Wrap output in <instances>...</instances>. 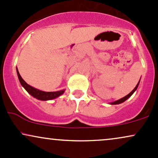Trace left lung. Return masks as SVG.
Segmentation results:
<instances>
[{"instance_id": "8db88e82", "label": "left lung", "mask_w": 158, "mask_h": 158, "mask_svg": "<svg viewBox=\"0 0 158 158\" xmlns=\"http://www.w3.org/2000/svg\"><path fill=\"white\" fill-rule=\"evenodd\" d=\"M139 81H140V79H139ZM139 81H138V83H137V85H136V87H135V88H134V90H132V91L131 92V93L128 94V95H126V97H124L121 98L120 99H118V100L114 101V102H110V105H118V104H120V103H123V102H125V101H126V99H128V98H129L130 97H131V96L132 95V94H133L135 93V92L136 91V90L137 89V88H138V85H139Z\"/></svg>"}]
</instances>
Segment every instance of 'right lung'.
Listing matches in <instances>:
<instances>
[{
	"label": "right lung",
	"mask_w": 158,
	"mask_h": 158,
	"mask_svg": "<svg viewBox=\"0 0 158 158\" xmlns=\"http://www.w3.org/2000/svg\"><path fill=\"white\" fill-rule=\"evenodd\" d=\"M16 71H17V75L19 77V81L21 83V85H22V87L24 88L25 90L28 92L30 95L32 96L33 97L36 98L39 100H42V101H48V100H51V99H56V98L59 97V96L62 95L65 91V90H61L59 91H54V92H46L43 91V90H40L37 88H33L31 85H28L27 83L22 79V77L20 75L19 70L16 68Z\"/></svg>",
	"instance_id": "obj_1"
}]
</instances>
